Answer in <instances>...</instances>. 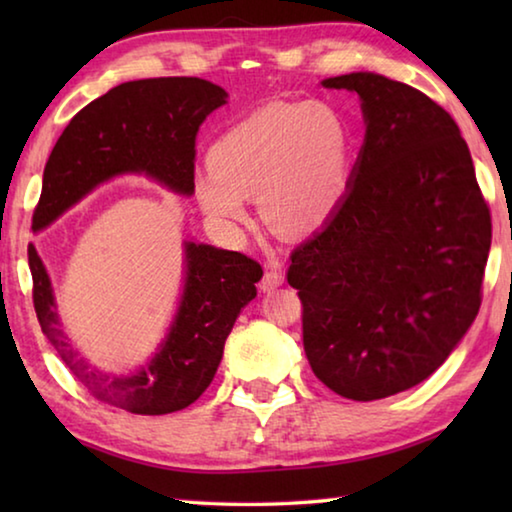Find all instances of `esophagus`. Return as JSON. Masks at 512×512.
Returning a JSON list of instances; mask_svg holds the SVG:
<instances>
[{"label": "esophagus", "instance_id": "esophagus-1", "mask_svg": "<svg viewBox=\"0 0 512 512\" xmlns=\"http://www.w3.org/2000/svg\"><path fill=\"white\" fill-rule=\"evenodd\" d=\"M284 282V273H282V262H268V268L266 273L262 277V284H259V289L262 291H273L280 287V284Z\"/></svg>", "mask_w": 512, "mask_h": 512}]
</instances>
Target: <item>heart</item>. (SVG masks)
<instances>
[{
  "label": "heart",
  "instance_id": "heart-1",
  "mask_svg": "<svg viewBox=\"0 0 512 512\" xmlns=\"http://www.w3.org/2000/svg\"><path fill=\"white\" fill-rule=\"evenodd\" d=\"M350 171V135L323 103H271L230 126L196 176V198L219 221L246 216V194L262 192L277 230L302 232L339 203Z\"/></svg>",
  "mask_w": 512,
  "mask_h": 512
}]
</instances>
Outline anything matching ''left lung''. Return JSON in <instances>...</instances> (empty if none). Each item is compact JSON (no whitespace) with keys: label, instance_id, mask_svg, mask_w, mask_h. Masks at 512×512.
<instances>
[{"label":"left lung","instance_id":"left-lung-1","mask_svg":"<svg viewBox=\"0 0 512 512\" xmlns=\"http://www.w3.org/2000/svg\"><path fill=\"white\" fill-rule=\"evenodd\" d=\"M323 85L359 94L366 137L348 192L293 250L287 280L314 375L372 402L427 379L474 323L490 210L456 121L427 94L372 72Z\"/></svg>","mask_w":512,"mask_h":512}]
</instances>
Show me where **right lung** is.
<instances>
[{"label":"right lung","instance_id":"1","mask_svg":"<svg viewBox=\"0 0 512 512\" xmlns=\"http://www.w3.org/2000/svg\"><path fill=\"white\" fill-rule=\"evenodd\" d=\"M228 92L196 76L128 81L76 112L42 176L33 232L45 230L94 187L121 173H144L171 192L194 194L196 135ZM33 307L42 332L74 377L97 397L137 415H164L196 402L212 384L232 325L262 280V266L235 250L185 244V287L158 352L140 370L110 375L72 348L56 311L54 289L29 244Z\"/></svg>","mask_w":512,"mask_h":512}]
</instances>
